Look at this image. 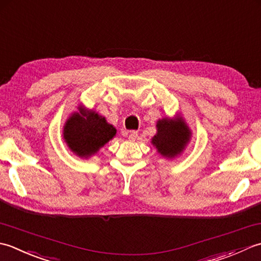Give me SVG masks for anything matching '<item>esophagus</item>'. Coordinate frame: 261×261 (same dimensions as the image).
<instances>
[{"mask_svg":"<svg viewBox=\"0 0 261 261\" xmlns=\"http://www.w3.org/2000/svg\"><path fill=\"white\" fill-rule=\"evenodd\" d=\"M123 135L128 137V140L134 141L137 137V132L136 130H123Z\"/></svg>","mask_w":261,"mask_h":261,"instance_id":"1","label":"esophagus"}]
</instances>
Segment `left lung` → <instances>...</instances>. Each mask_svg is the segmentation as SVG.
Instances as JSON below:
<instances>
[{"mask_svg":"<svg viewBox=\"0 0 261 261\" xmlns=\"http://www.w3.org/2000/svg\"><path fill=\"white\" fill-rule=\"evenodd\" d=\"M158 133L152 138L153 145L163 156L173 158L184 150L186 143L189 141L190 132L185 121L179 118L161 119L158 121Z\"/></svg>","mask_w":261,"mask_h":261,"instance_id":"1","label":"left lung"}]
</instances>
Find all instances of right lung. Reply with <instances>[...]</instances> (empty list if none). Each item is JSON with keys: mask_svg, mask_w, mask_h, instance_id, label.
Wrapping results in <instances>:
<instances>
[{"mask_svg": "<svg viewBox=\"0 0 261 261\" xmlns=\"http://www.w3.org/2000/svg\"><path fill=\"white\" fill-rule=\"evenodd\" d=\"M64 126V138L73 152L80 156H89L116 135V128L105 117L94 111L80 108Z\"/></svg>", "mask_w": 261, "mask_h": 261, "instance_id": "right-lung-1", "label": "right lung"}]
</instances>
